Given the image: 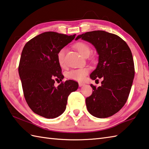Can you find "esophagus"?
Returning a JSON list of instances; mask_svg holds the SVG:
<instances>
[{
	"mask_svg": "<svg viewBox=\"0 0 149 149\" xmlns=\"http://www.w3.org/2000/svg\"><path fill=\"white\" fill-rule=\"evenodd\" d=\"M85 85V84H84V83H81V82H80L78 84V86H79V87H82V86H84Z\"/></svg>",
	"mask_w": 149,
	"mask_h": 149,
	"instance_id": "34e87169",
	"label": "esophagus"
}]
</instances>
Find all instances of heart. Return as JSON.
I'll list each match as a JSON object with an SVG mask.
<instances>
[{
	"mask_svg": "<svg viewBox=\"0 0 149 149\" xmlns=\"http://www.w3.org/2000/svg\"><path fill=\"white\" fill-rule=\"evenodd\" d=\"M75 48L77 49L81 56H89L91 53V48L89 45L84 43V42H78L75 44ZM65 49L62 48L60 49L57 54V60L59 65L61 67L65 65ZM89 69L88 68H81L79 69H72L66 73L67 78L69 80L81 81L85 78L89 72Z\"/></svg>",
	"mask_w": 149,
	"mask_h": 149,
	"instance_id": "heart-1",
	"label": "heart"
}]
</instances>
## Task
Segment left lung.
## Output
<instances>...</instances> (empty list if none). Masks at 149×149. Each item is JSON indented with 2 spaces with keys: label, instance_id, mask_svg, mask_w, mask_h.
Returning <instances> with one entry per match:
<instances>
[{
  "label": "left lung",
  "instance_id": "8db88e82",
  "mask_svg": "<svg viewBox=\"0 0 149 149\" xmlns=\"http://www.w3.org/2000/svg\"><path fill=\"white\" fill-rule=\"evenodd\" d=\"M95 46L98 63L91 74L93 80L102 78V86H91L92 95L86 99L89 113L105 118L118 113L125 104L134 77V64L128 45L116 35L104 31H93L78 35Z\"/></svg>",
  "mask_w": 149,
  "mask_h": 149
}]
</instances>
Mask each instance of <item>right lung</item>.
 Here are the masks:
<instances>
[{"label":"right lung","instance_id":"obj_1","mask_svg":"<svg viewBox=\"0 0 149 149\" xmlns=\"http://www.w3.org/2000/svg\"><path fill=\"white\" fill-rule=\"evenodd\" d=\"M75 36L44 32L31 39L23 48L19 73L24 95L30 109L42 117L50 119L60 116L65 110L69 95L78 89V84L71 80L56 87L54 85L55 80L63 78L58 52Z\"/></svg>","mask_w":149,"mask_h":149}]
</instances>
